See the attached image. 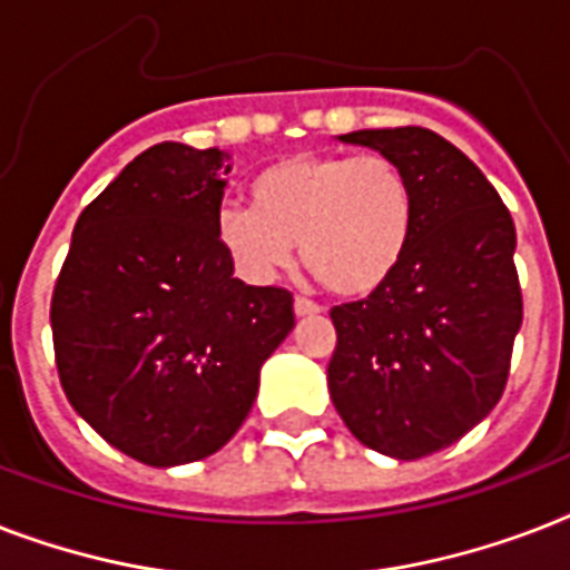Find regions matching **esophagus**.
Instances as JSON below:
<instances>
[{"mask_svg":"<svg viewBox=\"0 0 570 570\" xmlns=\"http://www.w3.org/2000/svg\"><path fill=\"white\" fill-rule=\"evenodd\" d=\"M293 307H295V316H316V313L322 311L320 304L311 302V298H304V295H295Z\"/></svg>","mask_w":570,"mask_h":570,"instance_id":"esophagus-1","label":"esophagus"}]
</instances>
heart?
Wrapping results in <instances>:
<instances>
[{"instance_id": "obj_1", "label": "heart", "mask_w": 570, "mask_h": 570, "mask_svg": "<svg viewBox=\"0 0 570 570\" xmlns=\"http://www.w3.org/2000/svg\"><path fill=\"white\" fill-rule=\"evenodd\" d=\"M250 206L224 204L215 236L250 281H272L302 250L337 295H370L396 272L414 233V186L390 156L298 154L250 183Z\"/></svg>"}]
</instances>
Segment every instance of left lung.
<instances>
[{"instance_id":"left-lung-1","label":"left lung","mask_w":570,"mask_h":570,"mask_svg":"<svg viewBox=\"0 0 570 570\" xmlns=\"http://www.w3.org/2000/svg\"><path fill=\"white\" fill-rule=\"evenodd\" d=\"M340 138L402 165L416 215L390 281L331 307V399L370 450L425 459L464 438L503 396L523 320L514 222L485 174L432 129Z\"/></svg>"}]
</instances>
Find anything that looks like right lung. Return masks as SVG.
Wrapping results in <instances>:
<instances>
[{"label":"right lung","mask_w":570,"mask_h":570,"mask_svg":"<svg viewBox=\"0 0 570 570\" xmlns=\"http://www.w3.org/2000/svg\"><path fill=\"white\" fill-rule=\"evenodd\" d=\"M222 159L180 141L136 156L82 209L52 289L70 405L150 468L222 450L295 325L293 293L242 284L218 245Z\"/></svg>","instance_id":"right-lung-1"}]
</instances>
